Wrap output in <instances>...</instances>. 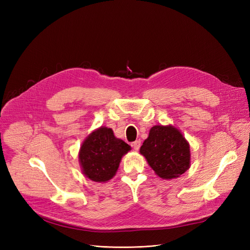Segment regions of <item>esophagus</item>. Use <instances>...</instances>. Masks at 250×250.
<instances>
[{
	"instance_id": "1",
	"label": "esophagus",
	"mask_w": 250,
	"mask_h": 250,
	"mask_svg": "<svg viewBox=\"0 0 250 250\" xmlns=\"http://www.w3.org/2000/svg\"><path fill=\"white\" fill-rule=\"evenodd\" d=\"M140 147H141V141H135L132 143V148L135 151H138L140 149Z\"/></svg>"
}]
</instances>
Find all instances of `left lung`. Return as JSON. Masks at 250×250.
<instances>
[{
  "instance_id": "8db88e82",
  "label": "left lung",
  "mask_w": 250,
  "mask_h": 250,
  "mask_svg": "<svg viewBox=\"0 0 250 250\" xmlns=\"http://www.w3.org/2000/svg\"><path fill=\"white\" fill-rule=\"evenodd\" d=\"M140 153L163 179L177 178L191 166L190 144L173 125H155L151 128Z\"/></svg>"
}]
</instances>
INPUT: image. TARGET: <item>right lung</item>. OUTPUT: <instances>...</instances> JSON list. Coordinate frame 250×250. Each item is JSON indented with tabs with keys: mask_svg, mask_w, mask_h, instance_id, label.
<instances>
[{
	"mask_svg": "<svg viewBox=\"0 0 250 250\" xmlns=\"http://www.w3.org/2000/svg\"><path fill=\"white\" fill-rule=\"evenodd\" d=\"M131 150L113 134L111 128L101 126L89 133L78 153L82 173L96 183H106L119 169L122 157Z\"/></svg>",
	"mask_w": 250,
	"mask_h": 250,
	"instance_id": "add662e5",
	"label": "right lung"
}]
</instances>
